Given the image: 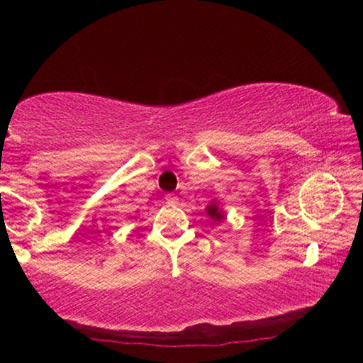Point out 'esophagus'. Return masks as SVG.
<instances>
[{
    "label": "esophagus",
    "mask_w": 363,
    "mask_h": 363,
    "mask_svg": "<svg viewBox=\"0 0 363 363\" xmlns=\"http://www.w3.org/2000/svg\"><path fill=\"white\" fill-rule=\"evenodd\" d=\"M165 201L168 203V205H177V203H178V196H175V195H167V196H165Z\"/></svg>",
    "instance_id": "1"
}]
</instances>
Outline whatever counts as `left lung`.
Here are the masks:
<instances>
[{
    "label": "left lung",
    "mask_w": 363,
    "mask_h": 363,
    "mask_svg": "<svg viewBox=\"0 0 363 363\" xmlns=\"http://www.w3.org/2000/svg\"><path fill=\"white\" fill-rule=\"evenodd\" d=\"M206 213H208V216H211L213 220H216L218 223H221L223 221V211L220 210V208H218V203H215V201H211L210 205L206 206Z\"/></svg>",
    "instance_id": "1"
}]
</instances>
